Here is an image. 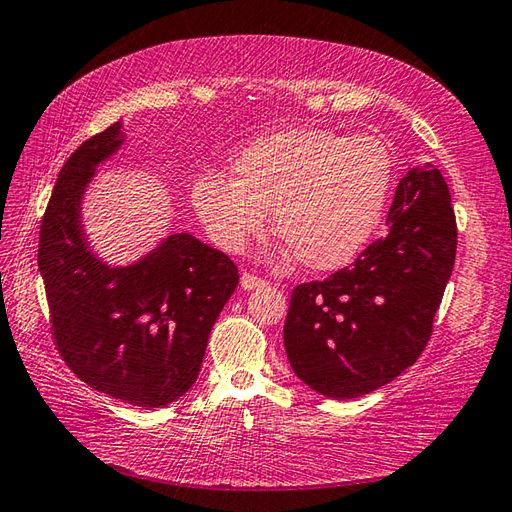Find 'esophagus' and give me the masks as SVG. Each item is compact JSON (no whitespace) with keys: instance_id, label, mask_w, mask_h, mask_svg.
Returning a JSON list of instances; mask_svg holds the SVG:
<instances>
[{"instance_id":"obj_1","label":"esophagus","mask_w":512,"mask_h":512,"mask_svg":"<svg viewBox=\"0 0 512 512\" xmlns=\"http://www.w3.org/2000/svg\"><path fill=\"white\" fill-rule=\"evenodd\" d=\"M239 284H242L244 290H255V288H259V286H264V279H259V277H255V275H250V273H244V275H242V281H239Z\"/></svg>"}]
</instances>
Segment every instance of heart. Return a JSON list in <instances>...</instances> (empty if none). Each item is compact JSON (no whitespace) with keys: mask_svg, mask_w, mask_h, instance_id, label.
I'll list each match as a JSON object with an SVG mask.
<instances>
[{"mask_svg":"<svg viewBox=\"0 0 512 512\" xmlns=\"http://www.w3.org/2000/svg\"><path fill=\"white\" fill-rule=\"evenodd\" d=\"M233 180L204 173L191 200L211 242L239 253L250 237L275 231L308 270H336L361 253L383 217L394 178L385 140L341 136L325 127H290L246 145Z\"/></svg>","mask_w":512,"mask_h":512,"instance_id":"obj_1","label":"heart"}]
</instances>
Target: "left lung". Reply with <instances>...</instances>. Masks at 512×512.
Returning a JSON list of instances; mask_svg holds the SVG:
<instances>
[{
    "label": "left lung",
    "instance_id": "8db88e82",
    "mask_svg": "<svg viewBox=\"0 0 512 512\" xmlns=\"http://www.w3.org/2000/svg\"><path fill=\"white\" fill-rule=\"evenodd\" d=\"M458 226L442 173L407 171L385 237L350 268L292 290L284 345L292 372L334 400L358 398L418 361L455 264Z\"/></svg>",
    "mask_w": 512,
    "mask_h": 512
}]
</instances>
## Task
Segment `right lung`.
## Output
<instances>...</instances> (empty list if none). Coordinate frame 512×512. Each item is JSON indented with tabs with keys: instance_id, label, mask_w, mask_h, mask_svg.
I'll return each mask as SVG.
<instances>
[{
	"instance_id": "1",
	"label": "right lung",
	"mask_w": 512,
	"mask_h": 512,
	"mask_svg": "<svg viewBox=\"0 0 512 512\" xmlns=\"http://www.w3.org/2000/svg\"><path fill=\"white\" fill-rule=\"evenodd\" d=\"M121 123L65 160L41 220L39 270L52 336L72 372L136 407H165L200 374L213 323L239 281L222 250L176 233L136 264L112 268L83 235L81 200L123 145Z\"/></svg>"
}]
</instances>
